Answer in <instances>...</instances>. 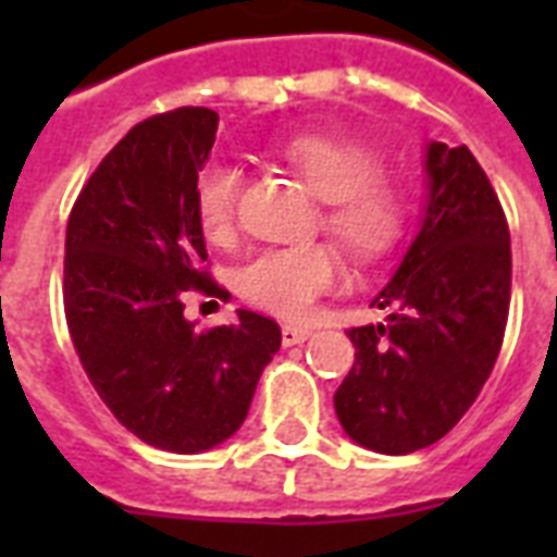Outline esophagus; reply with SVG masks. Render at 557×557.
Returning <instances> with one entry per match:
<instances>
[{"mask_svg": "<svg viewBox=\"0 0 557 557\" xmlns=\"http://www.w3.org/2000/svg\"><path fill=\"white\" fill-rule=\"evenodd\" d=\"M309 335H312V330H309V326H300V323H283V344H286V347L304 344Z\"/></svg>", "mask_w": 557, "mask_h": 557, "instance_id": "34e87169", "label": "esophagus"}]
</instances>
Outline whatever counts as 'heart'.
Segmentation results:
<instances>
[{"instance_id": "obj_1", "label": "heart", "mask_w": 557, "mask_h": 557, "mask_svg": "<svg viewBox=\"0 0 557 557\" xmlns=\"http://www.w3.org/2000/svg\"><path fill=\"white\" fill-rule=\"evenodd\" d=\"M288 168L306 178L323 199L321 231L358 265H372L396 251L410 219L405 185L384 173V159L372 147L326 135H295L280 147ZM243 170L231 161H208L196 176L193 205L201 234L227 243L236 231ZM341 280V257L330 243L265 248L239 271V295L280 318H306L314 300Z\"/></svg>"}]
</instances>
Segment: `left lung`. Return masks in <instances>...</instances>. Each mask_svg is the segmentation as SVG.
Listing matches in <instances>:
<instances>
[{
	"instance_id": "obj_1",
	"label": "left lung",
	"mask_w": 557,
	"mask_h": 557,
	"mask_svg": "<svg viewBox=\"0 0 557 557\" xmlns=\"http://www.w3.org/2000/svg\"><path fill=\"white\" fill-rule=\"evenodd\" d=\"M431 196L419 236L352 326L356 361L335 393L344 431L379 454L440 442L474 405L500 356L511 300L509 222L466 144L428 147Z\"/></svg>"
}]
</instances>
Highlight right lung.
<instances>
[{
    "label": "right lung",
    "instance_id": "obj_1",
    "mask_svg": "<svg viewBox=\"0 0 557 557\" xmlns=\"http://www.w3.org/2000/svg\"><path fill=\"white\" fill-rule=\"evenodd\" d=\"M219 115L182 107L135 124L83 185L65 227L63 309L81 364L126 431L199 454L245 422L280 326L239 309L196 330L185 295L219 297L193 187Z\"/></svg>",
    "mask_w": 557,
    "mask_h": 557
}]
</instances>
